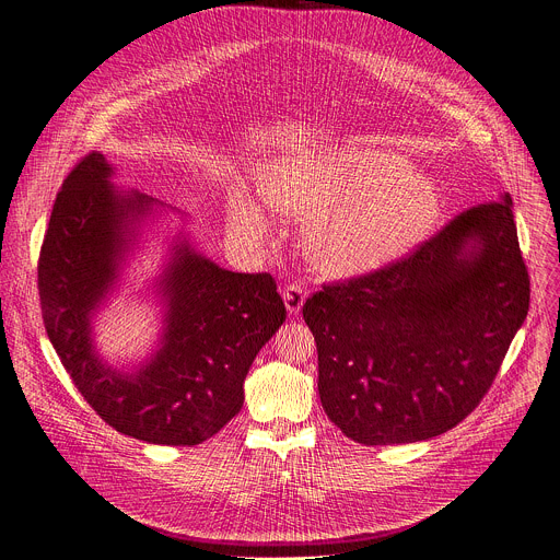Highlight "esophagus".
<instances>
[{"mask_svg":"<svg viewBox=\"0 0 560 560\" xmlns=\"http://www.w3.org/2000/svg\"><path fill=\"white\" fill-rule=\"evenodd\" d=\"M303 301H305V290L296 283H290L285 290H283V303L288 307L290 314H296L301 307H303Z\"/></svg>","mask_w":560,"mask_h":560,"instance_id":"34e87169","label":"esophagus"}]
</instances>
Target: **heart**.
<instances>
[{
    "instance_id": "b5f03b06",
    "label": "heart",
    "mask_w": 560,
    "mask_h": 560,
    "mask_svg": "<svg viewBox=\"0 0 560 560\" xmlns=\"http://www.w3.org/2000/svg\"><path fill=\"white\" fill-rule=\"evenodd\" d=\"M266 201L303 221L307 259L328 277H363L412 253L443 214L439 186L412 173L404 156L343 148L290 156L264 179ZM232 230L261 238L268 223L242 192L230 201Z\"/></svg>"
}]
</instances>
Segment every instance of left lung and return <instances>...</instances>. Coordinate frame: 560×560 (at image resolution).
Returning a JSON list of instances; mask_svg holds the SVG:
<instances>
[{
  "instance_id": "8db88e82",
  "label": "left lung",
  "mask_w": 560,
  "mask_h": 560,
  "mask_svg": "<svg viewBox=\"0 0 560 560\" xmlns=\"http://www.w3.org/2000/svg\"><path fill=\"white\" fill-rule=\"evenodd\" d=\"M527 310L529 277L503 192L408 259L303 303L328 419L363 445L452 430L481 404Z\"/></svg>"
}]
</instances>
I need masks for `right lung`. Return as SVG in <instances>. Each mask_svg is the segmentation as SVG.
Here are the masks:
<instances>
[{
  "label": "right lung",
  "mask_w": 560,
  "mask_h": 560,
  "mask_svg": "<svg viewBox=\"0 0 560 560\" xmlns=\"http://www.w3.org/2000/svg\"><path fill=\"white\" fill-rule=\"evenodd\" d=\"M113 175L108 159L91 152L55 199L37 266L46 335L77 389L117 432L199 445L242 410L246 374L285 322V305L270 275L221 268L182 228L152 281L162 305L156 348L137 365L108 363L95 343V316L119 288L143 228L175 212L115 186Z\"/></svg>",
  "instance_id": "right-lung-1"
}]
</instances>
